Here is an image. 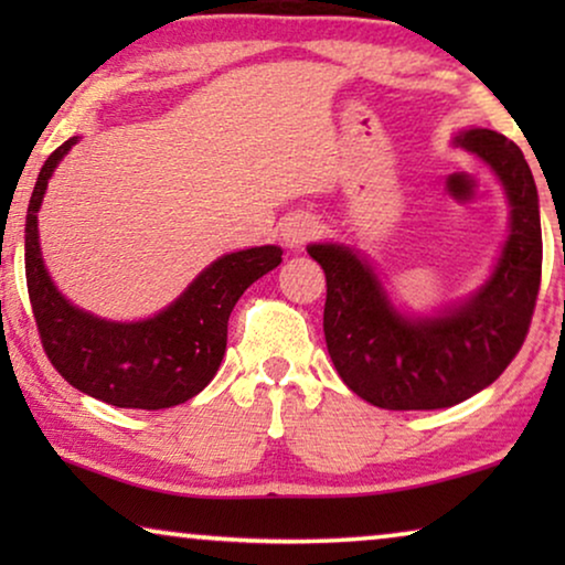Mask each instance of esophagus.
Segmentation results:
<instances>
[{
	"label": "esophagus",
	"mask_w": 565,
	"mask_h": 565,
	"mask_svg": "<svg viewBox=\"0 0 565 565\" xmlns=\"http://www.w3.org/2000/svg\"><path fill=\"white\" fill-rule=\"evenodd\" d=\"M316 234H319V223H316L313 215L308 213L290 215V218L280 226V238L288 249H300V246L311 242Z\"/></svg>",
	"instance_id": "esophagus-1"
}]
</instances>
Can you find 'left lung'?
Wrapping results in <instances>:
<instances>
[{
  "instance_id": "left-lung-1",
  "label": "left lung",
  "mask_w": 565,
  "mask_h": 565,
  "mask_svg": "<svg viewBox=\"0 0 565 565\" xmlns=\"http://www.w3.org/2000/svg\"><path fill=\"white\" fill-rule=\"evenodd\" d=\"M504 184L512 221L489 282L435 319H406L358 252L311 244L327 275L323 334L350 391L388 412H427L483 391L516 358L530 331L543 275L537 188L520 146L489 128L455 138Z\"/></svg>"
}]
</instances>
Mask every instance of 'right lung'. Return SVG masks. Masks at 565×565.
I'll use <instances>...</instances> for the list:
<instances>
[{
    "label": "right lung",
    "mask_w": 565,
    "mask_h": 565,
    "mask_svg": "<svg viewBox=\"0 0 565 565\" xmlns=\"http://www.w3.org/2000/svg\"><path fill=\"white\" fill-rule=\"evenodd\" d=\"M74 143L68 138L45 159L25 218L28 296L43 350L66 383L110 406L153 412L184 404L218 373L236 300L280 265L282 249L254 246L215 259L153 319L118 323L79 311L51 282L38 244V207Z\"/></svg>",
    "instance_id": "obj_1"
}]
</instances>
